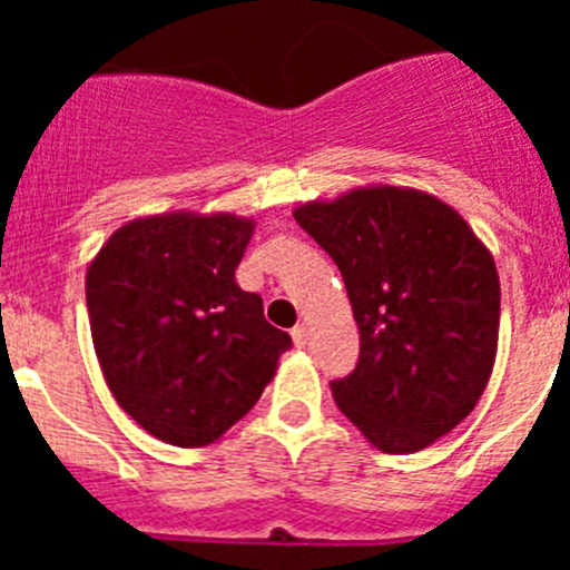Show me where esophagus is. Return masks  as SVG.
Segmentation results:
<instances>
[{"label":"esophagus","instance_id":"obj_1","mask_svg":"<svg viewBox=\"0 0 570 570\" xmlns=\"http://www.w3.org/2000/svg\"><path fill=\"white\" fill-rule=\"evenodd\" d=\"M291 336H294V345L296 347H305L308 345V325H296L294 331H291Z\"/></svg>","mask_w":570,"mask_h":570}]
</instances>
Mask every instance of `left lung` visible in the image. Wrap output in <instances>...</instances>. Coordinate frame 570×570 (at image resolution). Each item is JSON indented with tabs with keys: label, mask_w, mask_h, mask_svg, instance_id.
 I'll return each mask as SVG.
<instances>
[{
	"label": "left lung",
	"mask_w": 570,
	"mask_h": 570,
	"mask_svg": "<svg viewBox=\"0 0 570 570\" xmlns=\"http://www.w3.org/2000/svg\"><path fill=\"white\" fill-rule=\"evenodd\" d=\"M294 219L336 262L360 328L354 374L331 382L342 414L385 454H414L473 411L500 340L491 250L434 194L371 185Z\"/></svg>",
	"instance_id": "left-lung-1"
}]
</instances>
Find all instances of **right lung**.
<instances>
[{"label":"right lung","mask_w":570,"mask_h":570,"mask_svg":"<svg viewBox=\"0 0 570 570\" xmlns=\"http://www.w3.org/2000/svg\"><path fill=\"white\" fill-rule=\"evenodd\" d=\"M254 219L174 210L116 228L88 265L90 336L110 394L156 440L216 442L248 414L291 336L236 285Z\"/></svg>","instance_id":"add662e5"}]
</instances>
